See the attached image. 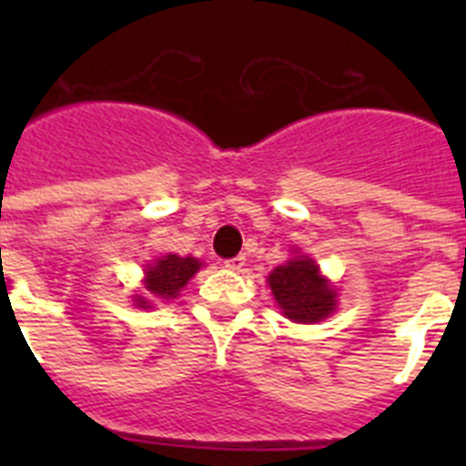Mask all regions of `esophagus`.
I'll list each match as a JSON object with an SVG mask.
<instances>
[{
    "label": "esophagus",
    "mask_w": 466,
    "mask_h": 466,
    "mask_svg": "<svg viewBox=\"0 0 466 466\" xmlns=\"http://www.w3.org/2000/svg\"><path fill=\"white\" fill-rule=\"evenodd\" d=\"M224 266L228 270H242V266H245V257H242V254H238V257H233V258H226Z\"/></svg>",
    "instance_id": "obj_1"
}]
</instances>
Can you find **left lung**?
Segmentation results:
<instances>
[{
  "label": "left lung",
  "instance_id": "8db88e82",
  "mask_svg": "<svg viewBox=\"0 0 466 466\" xmlns=\"http://www.w3.org/2000/svg\"><path fill=\"white\" fill-rule=\"evenodd\" d=\"M268 284L278 306L294 322H319L331 315L336 306V294L329 289L327 279L319 278L317 266L308 257H296L278 266L268 275Z\"/></svg>",
  "mask_w": 466,
  "mask_h": 466
}]
</instances>
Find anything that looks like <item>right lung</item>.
I'll return each instance as SVG.
<instances>
[{
    "label": "right lung",
    "mask_w": 466,
    "mask_h": 466,
    "mask_svg": "<svg viewBox=\"0 0 466 466\" xmlns=\"http://www.w3.org/2000/svg\"><path fill=\"white\" fill-rule=\"evenodd\" d=\"M198 268H200L198 258H182L177 254H167L166 258H158L147 270V291L156 299H175L177 291L182 289L184 284L198 273ZM137 306L147 308V300L142 296H137Z\"/></svg>",
    "instance_id": "1"
}]
</instances>
